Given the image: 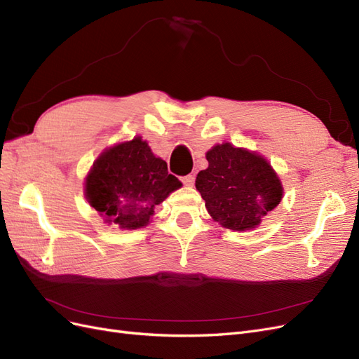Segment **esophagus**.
I'll list each match as a JSON object with an SVG mask.
<instances>
[{"label": "esophagus", "instance_id": "esophagus-1", "mask_svg": "<svg viewBox=\"0 0 359 359\" xmlns=\"http://www.w3.org/2000/svg\"><path fill=\"white\" fill-rule=\"evenodd\" d=\"M181 181H182L184 186H189L190 187V186H193V184H194V175H191V173H190V175L182 177Z\"/></svg>", "mask_w": 359, "mask_h": 359}]
</instances>
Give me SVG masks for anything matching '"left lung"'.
I'll use <instances>...</instances> for the list:
<instances>
[{"instance_id": "left-lung-1", "label": "left lung", "mask_w": 359, "mask_h": 359, "mask_svg": "<svg viewBox=\"0 0 359 359\" xmlns=\"http://www.w3.org/2000/svg\"><path fill=\"white\" fill-rule=\"evenodd\" d=\"M208 169L196 177L205 206L215 222L232 231L256 227L283 196V187L269 163L231 144L206 153Z\"/></svg>"}]
</instances>
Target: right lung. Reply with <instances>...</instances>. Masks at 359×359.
I'll return each mask as SVG.
<instances>
[{"label": "right lung", "mask_w": 359, "mask_h": 359, "mask_svg": "<svg viewBox=\"0 0 359 359\" xmlns=\"http://www.w3.org/2000/svg\"><path fill=\"white\" fill-rule=\"evenodd\" d=\"M181 187L145 140L115 145L95 160L85 181V196L107 223L121 229L147 226L156 205Z\"/></svg>", "instance_id": "1"}]
</instances>
